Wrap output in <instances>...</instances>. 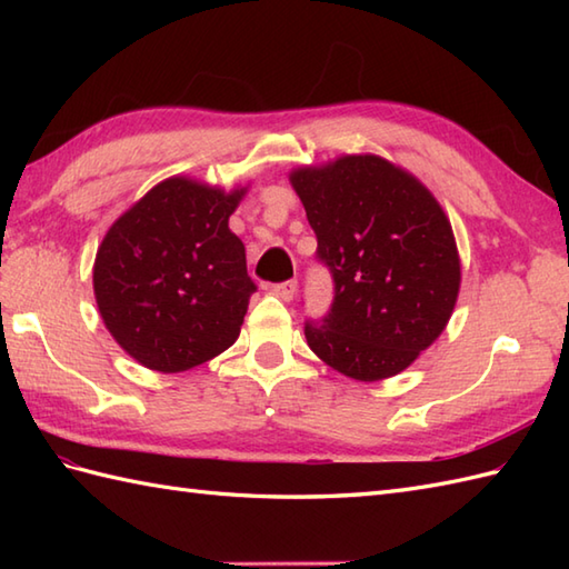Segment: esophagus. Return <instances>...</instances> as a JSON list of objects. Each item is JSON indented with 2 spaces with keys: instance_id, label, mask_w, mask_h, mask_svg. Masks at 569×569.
I'll return each mask as SVG.
<instances>
[{
  "instance_id": "obj_1",
  "label": "esophagus",
  "mask_w": 569,
  "mask_h": 569,
  "mask_svg": "<svg viewBox=\"0 0 569 569\" xmlns=\"http://www.w3.org/2000/svg\"><path fill=\"white\" fill-rule=\"evenodd\" d=\"M296 291H298V281H296V278H291V281H283V283H276V286H273V293H276L278 298H281V300H293Z\"/></svg>"
}]
</instances>
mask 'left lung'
Instances as JSON below:
<instances>
[{
  "label": "left lung",
  "mask_w": 569,
  "mask_h": 569,
  "mask_svg": "<svg viewBox=\"0 0 569 569\" xmlns=\"http://www.w3.org/2000/svg\"><path fill=\"white\" fill-rule=\"evenodd\" d=\"M291 183L332 276V303L306 320L325 365L357 381L403 371L452 316L459 257L430 190L379 156L300 168Z\"/></svg>",
  "instance_id": "8db88e82"
}]
</instances>
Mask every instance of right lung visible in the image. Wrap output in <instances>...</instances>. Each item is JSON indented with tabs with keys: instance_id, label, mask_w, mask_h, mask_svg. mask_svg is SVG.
Instances as JSON below:
<instances>
[{
	"instance_id": "obj_1",
	"label": "right lung",
	"mask_w": 569,
	"mask_h": 569,
	"mask_svg": "<svg viewBox=\"0 0 569 569\" xmlns=\"http://www.w3.org/2000/svg\"><path fill=\"white\" fill-rule=\"evenodd\" d=\"M241 196L168 178L102 239L92 271L100 316L143 367L186 371L234 345L257 291L229 232Z\"/></svg>"
}]
</instances>
